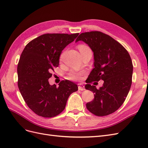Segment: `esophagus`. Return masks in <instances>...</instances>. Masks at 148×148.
Listing matches in <instances>:
<instances>
[{
    "label": "esophagus",
    "mask_w": 148,
    "mask_h": 148,
    "mask_svg": "<svg viewBox=\"0 0 148 148\" xmlns=\"http://www.w3.org/2000/svg\"><path fill=\"white\" fill-rule=\"evenodd\" d=\"M78 89H79V90H80V91H84V90H85L84 84H83L82 83H79L78 84Z\"/></svg>",
    "instance_id": "obj_1"
}]
</instances>
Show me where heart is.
Here are the masks:
<instances>
[{
	"mask_svg": "<svg viewBox=\"0 0 148 148\" xmlns=\"http://www.w3.org/2000/svg\"><path fill=\"white\" fill-rule=\"evenodd\" d=\"M78 48L80 53H83L84 52L90 50V49L89 48V47H88L86 45H84V44H80V45L78 46ZM81 75L82 73L78 72V71H72L69 74V78L72 80H78L81 78Z\"/></svg>",
	"mask_w": 148,
	"mask_h": 148,
	"instance_id": "b5f03b06",
	"label": "heart"
}]
</instances>
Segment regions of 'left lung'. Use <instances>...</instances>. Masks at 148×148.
<instances>
[{
    "mask_svg": "<svg viewBox=\"0 0 148 148\" xmlns=\"http://www.w3.org/2000/svg\"><path fill=\"white\" fill-rule=\"evenodd\" d=\"M83 41L94 54V68L89 75L92 81H104L99 89L90 84L85 88L95 93V98L86 108L97 116L114 112L122 105L132 85L133 64L128 52L114 39L99 31L83 33L75 42Z\"/></svg>",
    "mask_w": 148,
    "mask_h": 148,
    "instance_id": "8db88e82",
    "label": "left lung"
}]
</instances>
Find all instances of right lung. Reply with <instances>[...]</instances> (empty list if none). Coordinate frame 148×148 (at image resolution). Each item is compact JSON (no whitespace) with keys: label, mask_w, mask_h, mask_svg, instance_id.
<instances>
[{"label":"right lung","mask_w":148,"mask_h":148,"mask_svg":"<svg viewBox=\"0 0 148 148\" xmlns=\"http://www.w3.org/2000/svg\"><path fill=\"white\" fill-rule=\"evenodd\" d=\"M75 34H45L30 41L22 52L17 66L18 86L29 108L43 117H53L64 110L78 86L69 80L51 85V71L59 65L64 48L77 38Z\"/></svg>","instance_id":"right-lung-1"}]
</instances>
